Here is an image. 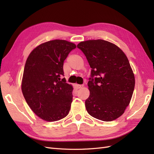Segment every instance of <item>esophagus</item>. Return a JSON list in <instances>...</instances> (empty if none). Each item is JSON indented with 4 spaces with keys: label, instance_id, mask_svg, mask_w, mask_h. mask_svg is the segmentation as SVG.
Masks as SVG:
<instances>
[{
    "label": "esophagus",
    "instance_id": "34e87169",
    "mask_svg": "<svg viewBox=\"0 0 154 154\" xmlns=\"http://www.w3.org/2000/svg\"><path fill=\"white\" fill-rule=\"evenodd\" d=\"M75 86H76V87L77 88H82V87H83V85H78V84H76L75 85Z\"/></svg>",
    "mask_w": 154,
    "mask_h": 154
}]
</instances>
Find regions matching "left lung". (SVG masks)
Here are the masks:
<instances>
[{
    "instance_id": "left-lung-1",
    "label": "left lung",
    "mask_w": 154,
    "mask_h": 154,
    "mask_svg": "<svg viewBox=\"0 0 154 154\" xmlns=\"http://www.w3.org/2000/svg\"><path fill=\"white\" fill-rule=\"evenodd\" d=\"M77 47L92 69L87 111L103 122L116 119L129 105L135 86L134 74L127 56L114 44L101 39L81 42Z\"/></svg>"
}]
</instances>
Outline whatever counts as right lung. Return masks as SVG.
I'll use <instances>...</instances> for the list:
<instances>
[{"label":"right lung","mask_w":154,"mask_h":154,"mask_svg":"<svg viewBox=\"0 0 154 154\" xmlns=\"http://www.w3.org/2000/svg\"><path fill=\"white\" fill-rule=\"evenodd\" d=\"M76 48L67 40H51L36 47L27 58L22 94L33 112L46 122L62 119L69 112L73 87L62 76L64 60Z\"/></svg>","instance_id":"1"}]
</instances>
